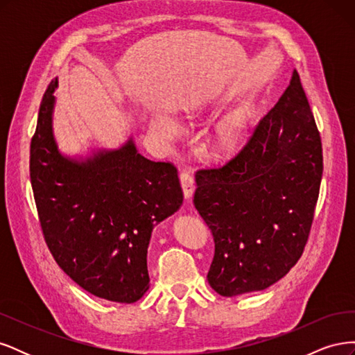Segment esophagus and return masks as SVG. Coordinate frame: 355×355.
<instances>
[{"instance_id":"esophagus-1","label":"esophagus","mask_w":355,"mask_h":355,"mask_svg":"<svg viewBox=\"0 0 355 355\" xmlns=\"http://www.w3.org/2000/svg\"><path fill=\"white\" fill-rule=\"evenodd\" d=\"M180 185L182 189H184V196L187 200H189L192 197V192H194V179L187 171L180 175Z\"/></svg>"}]
</instances>
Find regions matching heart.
Returning <instances> with one entry per match:
<instances>
[{
  "label": "heart",
  "mask_w": 355,
  "mask_h": 355,
  "mask_svg": "<svg viewBox=\"0 0 355 355\" xmlns=\"http://www.w3.org/2000/svg\"><path fill=\"white\" fill-rule=\"evenodd\" d=\"M252 121V110L247 105H241L225 114L214 128L213 142L222 153H234L244 146L249 139ZM153 128L163 137H173L178 132V125L166 114H157L153 118Z\"/></svg>",
  "instance_id": "1"
}]
</instances>
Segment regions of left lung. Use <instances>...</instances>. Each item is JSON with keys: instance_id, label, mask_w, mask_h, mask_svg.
<instances>
[{"instance_id": "1", "label": "left lung", "mask_w": 355, "mask_h": 355, "mask_svg": "<svg viewBox=\"0 0 355 355\" xmlns=\"http://www.w3.org/2000/svg\"><path fill=\"white\" fill-rule=\"evenodd\" d=\"M321 175L320 133L295 71L241 153L196 175L194 206L214 237V292L263 290L290 271L308 240Z\"/></svg>"}]
</instances>
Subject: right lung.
Segmentation results:
<instances>
[{
	"instance_id": "1",
	"label": "right lung",
	"mask_w": 355,
	"mask_h": 355,
	"mask_svg": "<svg viewBox=\"0 0 355 355\" xmlns=\"http://www.w3.org/2000/svg\"><path fill=\"white\" fill-rule=\"evenodd\" d=\"M55 78L41 101L31 142V184L41 228L58 265L89 293L133 304L149 288L154 228L184 202L178 170L145 158L133 135L118 148L60 151Z\"/></svg>"
}]
</instances>
